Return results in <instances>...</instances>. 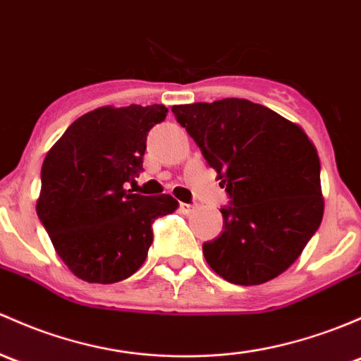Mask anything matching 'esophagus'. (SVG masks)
I'll return each instance as SVG.
<instances>
[{"instance_id": "obj_1", "label": "esophagus", "mask_w": 361, "mask_h": 361, "mask_svg": "<svg viewBox=\"0 0 361 361\" xmlns=\"http://www.w3.org/2000/svg\"><path fill=\"white\" fill-rule=\"evenodd\" d=\"M180 211L183 212V214H188V212L195 211V204H185V202H180Z\"/></svg>"}]
</instances>
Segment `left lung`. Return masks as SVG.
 <instances>
[{
	"instance_id": "obj_1",
	"label": "left lung",
	"mask_w": 361,
	"mask_h": 361,
	"mask_svg": "<svg viewBox=\"0 0 361 361\" xmlns=\"http://www.w3.org/2000/svg\"><path fill=\"white\" fill-rule=\"evenodd\" d=\"M228 195L202 252L219 276L259 286L294 263L324 216L320 159L306 133L244 98L171 107Z\"/></svg>"
}]
</instances>
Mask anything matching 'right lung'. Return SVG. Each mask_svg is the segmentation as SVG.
Listing matches in <instances>:
<instances>
[{
  "label": "right lung",
  "mask_w": 361,
  "mask_h": 361,
  "mask_svg": "<svg viewBox=\"0 0 361 361\" xmlns=\"http://www.w3.org/2000/svg\"><path fill=\"white\" fill-rule=\"evenodd\" d=\"M164 105L100 107L67 128L41 168L37 218L63 263L90 283L128 279L145 261L152 225L178 202L124 190L143 171L147 135Z\"/></svg>",
  "instance_id": "add662e5"
}]
</instances>
